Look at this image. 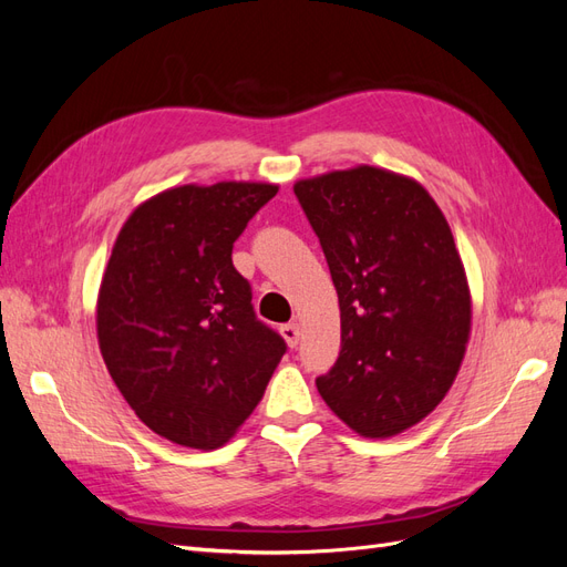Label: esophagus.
I'll list each match as a JSON object with an SVG mask.
<instances>
[{"label":"esophagus","mask_w":567,"mask_h":567,"mask_svg":"<svg viewBox=\"0 0 567 567\" xmlns=\"http://www.w3.org/2000/svg\"><path fill=\"white\" fill-rule=\"evenodd\" d=\"M281 336L288 342V348H298L300 342V326L298 323H284L281 326Z\"/></svg>","instance_id":"34e87169"}]
</instances>
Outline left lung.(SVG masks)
I'll list each match as a JSON object with an SVG mask.
<instances>
[{
    "label": "left lung",
    "instance_id": "left-lung-1",
    "mask_svg": "<svg viewBox=\"0 0 567 567\" xmlns=\"http://www.w3.org/2000/svg\"><path fill=\"white\" fill-rule=\"evenodd\" d=\"M340 305V357L317 379L333 414L383 440L450 392L473 298L447 217L414 177L375 165L298 179Z\"/></svg>",
    "mask_w": 567,
    "mask_h": 567
}]
</instances>
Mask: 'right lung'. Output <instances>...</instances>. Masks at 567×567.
<instances>
[{"mask_svg":"<svg viewBox=\"0 0 567 567\" xmlns=\"http://www.w3.org/2000/svg\"><path fill=\"white\" fill-rule=\"evenodd\" d=\"M279 184H179L120 229L96 296V338L120 394L153 433L217 450L260 404L286 352L255 319L231 248Z\"/></svg>","mask_w":567,"mask_h":567,"instance_id":"obj_1","label":"right lung"}]
</instances>
